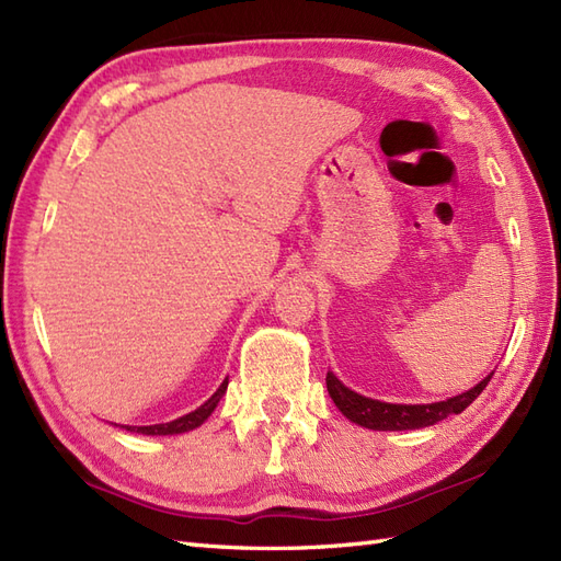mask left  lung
I'll return each instance as SVG.
<instances>
[{"label": "left lung", "mask_w": 561, "mask_h": 561, "mask_svg": "<svg viewBox=\"0 0 561 561\" xmlns=\"http://www.w3.org/2000/svg\"><path fill=\"white\" fill-rule=\"evenodd\" d=\"M491 377H493V373L489 377H483L477 387H472L469 391H462L453 399L436 401V403H415V405L385 403V401L360 397V393L352 391L350 387H344L330 370L325 375V385H328L330 399L335 401L342 415L356 422V425L368 427V430H380V432H401V430L430 427L448 415L462 413L465 408L472 403L483 389H486Z\"/></svg>", "instance_id": "8db88e82"}]
</instances>
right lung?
I'll use <instances>...</instances> for the list:
<instances>
[{
	"label": "right lung",
	"instance_id": "right-lung-1",
	"mask_svg": "<svg viewBox=\"0 0 561 561\" xmlns=\"http://www.w3.org/2000/svg\"><path fill=\"white\" fill-rule=\"evenodd\" d=\"M226 387H229V377H226V380L219 385V389L211 393V397L201 408H195V411L188 413V415H181V417H176L172 422H162V425H148V427H129V425H125V430L127 432H136V434H148V436H168V434L191 432L195 427H201L203 422L211 415V411H215V408H217L219 399L226 393Z\"/></svg>",
	"mask_w": 561,
	"mask_h": 561
}]
</instances>
